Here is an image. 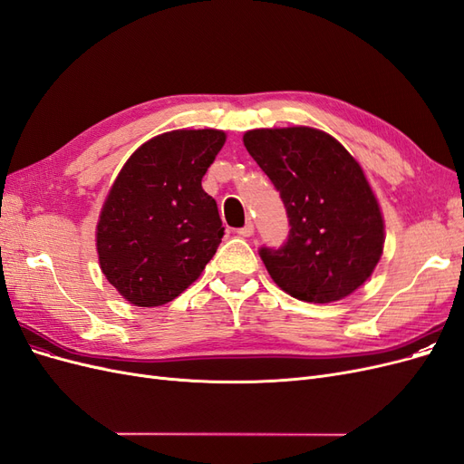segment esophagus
I'll use <instances>...</instances> for the list:
<instances>
[{
  "mask_svg": "<svg viewBox=\"0 0 464 464\" xmlns=\"http://www.w3.org/2000/svg\"><path fill=\"white\" fill-rule=\"evenodd\" d=\"M236 232H237V236H242V237L251 236V234H254V222L247 220V222L244 224V227H242V228H237Z\"/></svg>",
  "mask_w": 464,
  "mask_h": 464,
  "instance_id": "1",
  "label": "esophagus"
}]
</instances>
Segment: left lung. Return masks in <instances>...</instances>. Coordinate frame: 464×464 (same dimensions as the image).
Masks as SVG:
<instances>
[{"label":"left lung","mask_w":464,"mask_h":464,"mask_svg":"<svg viewBox=\"0 0 464 464\" xmlns=\"http://www.w3.org/2000/svg\"><path fill=\"white\" fill-rule=\"evenodd\" d=\"M244 145L286 208V242L259 247L275 283L314 304L336 302L366 283L383 251V218L350 152L312 128L254 130Z\"/></svg>","instance_id":"1"}]
</instances>
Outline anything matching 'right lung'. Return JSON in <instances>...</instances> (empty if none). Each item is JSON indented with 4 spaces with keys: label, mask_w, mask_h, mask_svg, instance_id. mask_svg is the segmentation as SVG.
<instances>
[{
    "label": "right lung",
    "mask_w": 464,
    "mask_h": 464,
    "mask_svg": "<svg viewBox=\"0 0 464 464\" xmlns=\"http://www.w3.org/2000/svg\"><path fill=\"white\" fill-rule=\"evenodd\" d=\"M224 141L217 130L164 133L123 164L98 220L96 249L108 283L128 302H172L217 254L224 227L201 179Z\"/></svg>",
    "instance_id": "obj_1"
}]
</instances>
